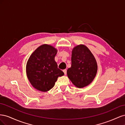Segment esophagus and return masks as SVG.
I'll list each match as a JSON object with an SVG mask.
<instances>
[{
	"instance_id": "esophagus-1",
	"label": "esophagus",
	"mask_w": 125,
	"mask_h": 125,
	"mask_svg": "<svg viewBox=\"0 0 125 125\" xmlns=\"http://www.w3.org/2000/svg\"><path fill=\"white\" fill-rule=\"evenodd\" d=\"M63 72L64 73V74H65V75L67 74V70H66V69L63 70Z\"/></svg>"
}]
</instances>
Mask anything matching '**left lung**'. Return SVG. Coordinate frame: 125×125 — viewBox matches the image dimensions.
I'll return each mask as SVG.
<instances>
[{
  "label": "left lung",
  "instance_id": "left-lung-1",
  "mask_svg": "<svg viewBox=\"0 0 125 125\" xmlns=\"http://www.w3.org/2000/svg\"><path fill=\"white\" fill-rule=\"evenodd\" d=\"M96 60L89 48L83 45L73 48L71 66L68 69V77L77 88H81L92 82L96 74Z\"/></svg>",
  "mask_w": 125,
  "mask_h": 125
}]
</instances>
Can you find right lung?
<instances>
[{"mask_svg":"<svg viewBox=\"0 0 125 125\" xmlns=\"http://www.w3.org/2000/svg\"><path fill=\"white\" fill-rule=\"evenodd\" d=\"M56 49L51 45H41L30 57L26 74L34 88L46 92L54 87L58 77L64 74L55 61Z\"/></svg>","mask_w":125,"mask_h":125,"instance_id":"add662e5","label":"right lung"}]
</instances>
